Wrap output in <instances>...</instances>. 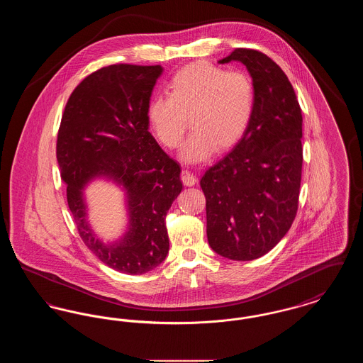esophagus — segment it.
<instances>
[{
	"instance_id": "34e87169",
	"label": "esophagus",
	"mask_w": 363,
	"mask_h": 363,
	"mask_svg": "<svg viewBox=\"0 0 363 363\" xmlns=\"http://www.w3.org/2000/svg\"><path fill=\"white\" fill-rule=\"evenodd\" d=\"M181 181L185 186H193L196 184V175L190 173L188 169H184L182 173H181Z\"/></svg>"
}]
</instances>
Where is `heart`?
<instances>
[{
	"label": "heart",
	"mask_w": 363,
	"mask_h": 363,
	"mask_svg": "<svg viewBox=\"0 0 363 363\" xmlns=\"http://www.w3.org/2000/svg\"><path fill=\"white\" fill-rule=\"evenodd\" d=\"M167 94L148 102L150 126L160 144L175 148L190 122L193 132L182 156L194 162L207 159L213 148L223 151L237 144L255 111L256 94L250 76L206 61L178 70L167 84Z\"/></svg>",
	"instance_id": "b5f03b06"
}]
</instances>
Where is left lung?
Masks as SVG:
<instances>
[{"mask_svg":"<svg viewBox=\"0 0 363 363\" xmlns=\"http://www.w3.org/2000/svg\"><path fill=\"white\" fill-rule=\"evenodd\" d=\"M253 79L255 111L237 145L203 175L209 246L225 259H256L293 225L302 177V113L286 73L268 55L235 49Z\"/></svg>","mask_w":363,"mask_h":363,"instance_id":"1","label":"left lung"}]
</instances>
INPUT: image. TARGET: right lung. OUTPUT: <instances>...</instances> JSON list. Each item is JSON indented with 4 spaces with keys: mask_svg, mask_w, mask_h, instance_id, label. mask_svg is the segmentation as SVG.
Segmentation results:
<instances>
[{
    "mask_svg": "<svg viewBox=\"0 0 363 363\" xmlns=\"http://www.w3.org/2000/svg\"><path fill=\"white\" fill-rule=\"evenodd\" d=\"M160 65L114 64L91 73L67 102L57 136V160L73 220L86 247L128 275L156 268L169 253L166 215L182 190L179 164L148 132L147 106ZM114 177L127 189L130 230L104 245L86 222L81 190L94 176Z\"/></svg>",
    "mask_w": 363,
    "mask_h": 363,
    "instance_id": "right-lung-1",
    "label": "right lung"
}]
</instances>
